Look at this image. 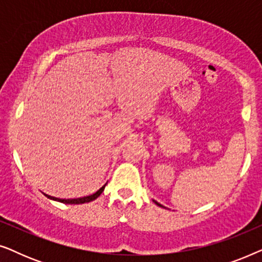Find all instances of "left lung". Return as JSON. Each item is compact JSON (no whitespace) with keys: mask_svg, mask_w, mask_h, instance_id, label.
I'll list each match as a JSON object with an SVG mask.
<instances>
[{"mask_svg":"<svg viewBox=\"0 0 262 262\" xmlns=\"http://www.w3.org/2000/svg\"><path fill=\"white\" fill-rule=\"evenodd\" d=\"M156 204H157V205H159V206H162V205H161V204H159V203H157V202H155Z\"/></svg>","mask_w":262,"mask_h":262,"instance_id":"obj_1","label":"left lung"}]
</instances>
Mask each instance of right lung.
<instances>
[{
	"instance_id": "1",
	"label": "right lung",
	"mask_w": 262,
	"mask_h": 262,
	"mask_svg": "<svg viewBox=\"0 0 262 262\" xmlns=\"http://www.w3.org/2000/svg\"><path fill=\"white\" fill-rule=\"evenodd\" d=\"M105 186L103 185L101 188L99 189V191H96L94 194L92 195H88V196H83V198H77V199H59V198H56V196H51V195H48L49 199H52V200H56V202H59V203H63V204H84V203H89V202H93V200H95L98 196L101 194L103 192V189H105Z\"/></svg>"
}]
</instances>
